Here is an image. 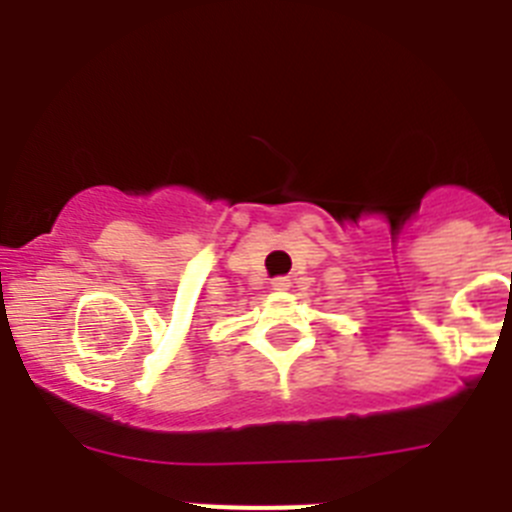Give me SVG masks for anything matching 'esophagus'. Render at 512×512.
Returning a JSON list of instances; mask_svg holds the SVG:
<instances>
[{"mask_svg":"<svg viewBox=\"0 0 512 512\" xmlns=\"http://www.w3.org/2000/svg\"><path fill=\"white\" fill-rule=\"evenodd\" d=\"M289 287H292V282H289V277L271 279V289H274V292H287Z\"/></svg>","mask_w":512,"mask_h":512,"instance_id":"1","label":"esophagus"}]
</instances>
